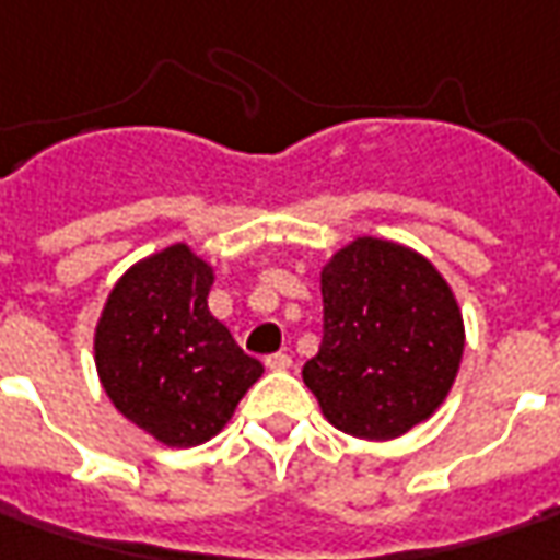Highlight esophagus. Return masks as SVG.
<instances>
[{
	"mask_svg": "<svg viewBox=\"0 0 560 560\" xmlns=\"http://www.w3.org/2000/svg\"><path fill=\"white\" fill-rule=\"evenodd\" d=\"M262 362H266L269 372H288L291 369V357L288 353H272V357H266Z\"/></svg>",
	"mask_w": 560,
	"mask_h": 560,
	"instance_id": "obj_1",
	"label": "esophagus"
}]
</instances>
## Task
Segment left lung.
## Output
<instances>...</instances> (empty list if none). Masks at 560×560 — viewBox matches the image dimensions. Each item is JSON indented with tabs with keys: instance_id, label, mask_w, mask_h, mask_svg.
<instances>
[{
	"instance_id": "1",
	"label": "left lung",
	"mask_w": 560,
	"mask_h": 560,
	"mask_svg": "<svg viewBox=\"0 0 560 560\" xmlns=\"http://www.w3.org/2000/svg\"><path fill=\"white\" fill-rule=\"evenodd\" d=\"M462 350V313L434 266L402 244L359 238L322 272V343L303 381L338 431L390 440L434 415Z\"/></svg>"
}]
</instances>
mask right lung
Listing matches in <instances>:
<instances>
[{
	"instance_id": "add662e5",
	"label": "right lung",
	"mask_w": 560,
	"mask_h": 560,
	"mask_svg": "<svg viewBox=\"0 0 560 560\" xmlns=\"http://www.w3.org/2000/svg\"><path fill=\"white\" fill-rule=\"evenodd\" d=\"M210 284L213 269L173 244L117 281L95 331V365L110 402L179 450L220 434L262 375L210 316Z\"/></svg>"
}]
</instances>
